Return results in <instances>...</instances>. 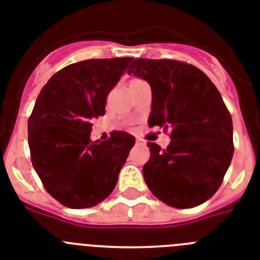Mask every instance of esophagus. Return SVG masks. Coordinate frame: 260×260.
Returning a JSON list of instances; mask_svg holds the SVG:
<instances>
[{
  "instance_id": "esophagus-1",
  "label": "esophagus",
  "mask_w": 260,
  "mask_h": 260,
  "mask_svg": "<svg viewBox=\"0 0 260 260\" xmlns=\"http://www.w3.org/2000/svg\"><path fill=\"white\" fill-rule=\"evenodd\" d=\"M135 143H137V145H145V142L141 141V139H135Z\"/></svg>"
}]
</instances>
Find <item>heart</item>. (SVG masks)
<instances>
[{
    "mask_svg": "<svg viewBox=\"0 0 260 260\" xmlns=\"http://www.w3.org/2000/svg\"><path fill=\"white\" fill-rule=\"evenodd\" d=\"M142 80H139V79H133L132 81H130V84H135V83H141Z\"/></svg>",
    "mask_w": 260,
    "mask_h": 260,
    "instance_id": "1",
    "label": "heart"
}]
</instances>
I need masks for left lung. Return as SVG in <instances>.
I'll return each mask as SVG.
<instances>
[{
	"instance_id": "8db88e82",
	"label": "left lung",
	"mask_w": 260,
	"mask_h": 260,
	"mask_svg": "<svg viewBox=\"0 0 260 260\" xmlns=\"http://www.w3.org/2000/svg\"><path fill=\"white\" fill-rule=\"evenodd\" d=\"M127 73L146 80L152 92L148 125L171 130L161 150L148 142L143 177L155 197L187 209L216 193L232 163V115L203 71L176 60L135 59Z\"/></svg>"
}]
</instances>
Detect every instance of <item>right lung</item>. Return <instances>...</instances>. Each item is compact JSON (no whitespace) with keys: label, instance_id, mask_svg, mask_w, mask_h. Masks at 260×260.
<instances>
[{"label":"right lung","instance_id":"right-lung-1","mask_svg":"<svg viewBox=\"0 0 260 260\" xmlns=\"http://www.w3.org/2000/svg\"><path fill=\"white\" fill-rule=\"evenodd\" d=\"M132 57L90 59L56 72L43 86L28 119L32 167L51 196L72 209L90 208L114 189L135 143L115 132L92 142V121L105 114V100Z\"/></svg>","mask_w":260,"mask_h":260}]
</instances>
